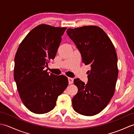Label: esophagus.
Masks as SVG:
<instances>
[{
  "instance_id": "obj_1",
  "label": "esophagus",
  "mask_w": 134,
  "mask_h": 134,
  "mask_svg": "<svg viewBox=\"0 0 134 134\" xmlns=\"http://www.w3.org/2000/svg\"><path fill=\"white\" fill-rule=\"evenodd\" d=\"M68 80H69V83L70 85L73 83L74 82V79L72 78H68Z\"/></svg>"
}]
</instances>
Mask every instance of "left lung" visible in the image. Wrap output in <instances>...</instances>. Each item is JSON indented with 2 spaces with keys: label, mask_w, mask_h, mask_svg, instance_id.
<instances>
[{
  "label": "left lung",
  "mask_w": 134,
  "mask_h": 134,
  "mask_svg": "<svg viewBox=\"0 0 134 134\" xmlns=\"http://www.w3.org/2000/svg\"><path fill=\"white\" fill-rule=\"evenodd\" d=\"M67 34L78 48L85 65H90L87 83L74 79L78 93L72 99L73 109L91 116L107 106L115 92L118 76V57L112 41L101 28L86 26L68 29Z\"/></svg>",
  "instance_id": "left-lung-1"
}]
</instances>
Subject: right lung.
Returning a JSON list of instances; mask_svg holds the SVG:
<instances>
[{"instance_id":"obj_1","label":"right lung","mask_w":134,"mask_h":134,"mask_svg":"<svg viewBox=\"0 0 134 134\" xmlns=\"http://www.w3.org/2000/svg\"><path fill=\"white\" fill-rule=\"evenodd\" d=\"M65 29L40 25L28 33L16 51L14 80L22 102L36 114L52 110L69 84L65 76L45 70L49 60L55 58Z\"/></svg>"}]
</instances>
